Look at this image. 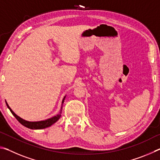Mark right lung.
I'll use <instances>...</instances> for the list:
<instances>
[{
  "instance_id": "obj_1",
  "label": "right lung",
  "mask_w": 160,
  "mask_h": 160,
  "mask_svg": "<svg viewBox=\"0 0 160 160\" xmlns=\"http://www.w3.org/2000/svg\"><path fill=\"white\" fill-rule=\"evenodd\" d=\"M65 98H66V96L63 97V100H62V104H61V107L60 112H59V113H58L57 115L53 116L52 118H48V119H47V120L39 121H28L24 120L23 118H20V116H18L17 114H15L14 112H13V111L11 109H10V107L8 106V103L6 102H6L7 107L10 109V112L12 113V115L15 116L16 119H17L19 122H20L22 124V125H23L24 126H25V127H27V128H30V129H43V128H48V127H49L51 125H53V123H55L56 121H57L58 119L60 118L61 116L62 108H63V104L64 102Z\"/></svg>"
}]
</instances>
